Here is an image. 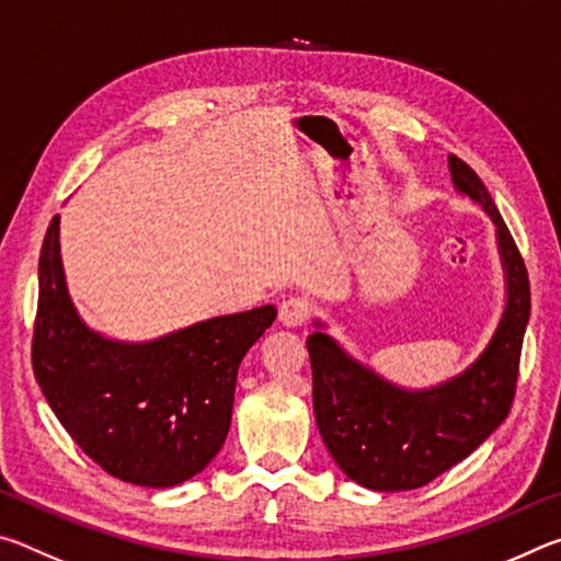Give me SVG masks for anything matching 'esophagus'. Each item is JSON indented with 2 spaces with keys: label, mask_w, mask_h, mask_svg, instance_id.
<instances>
[{
  "label": "esophagus",
  "mask_w": 561,
  "mask_h": 561,
  "mask_svg": "<svg viewBox=\"0 0 561 561\" xmlns=\"http://www.w3.org/2000/svg\"><path fill=\"white\" fill-rule=\"evenodd\" d=\"M314 314V304L307 297H289L279 304V319L287 327H301Z\"/></svg>",
  "instance_id": "1"
}]
</instances>
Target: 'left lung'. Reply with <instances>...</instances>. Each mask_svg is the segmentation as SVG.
Masks as SVG:
<instances>
[{
    "mask_svg": "<svg viewBox=\"0 0 561 561\" xmlns=\"http://www.w3.org/2000/svg\"><path fill=\"white\" fill-rule=\"evenodd\" d=\"M448 165L455 187L485 207L497 225L507 274L505 314L482 356L448 383L403 391L356 364L324 331L307 339L321 438L339 468L368 490L428 485L485 443L515 401L529 319L527 267L478 173L458 156H450Z\"/></svg>",
    "mask_w": 561,
    "mask_h": 561,
    "instance_id": "left-lung-1",
    "label": "left lung"
}]
</instances>
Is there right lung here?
Segmentation results:
<instances>
[{
    "label": "right lung",
    "mask_w": 561,
    "mask_h": 561,
    "mask_svg": "<svg viewBox=\"0 0 561 561\" xmlns=\"http://www.w3.org/2000/svg\"><path fill=\"white\" fill-rule=\"evenodd\" d=\"M277 307L215 317L148 344H118L76 314L59 257V215L39 254L32 366L73 443L123 482L173 488L227 438L237 368Z\"/></svg>",
    "instance_id": "add662e5"
}]
</instances>
